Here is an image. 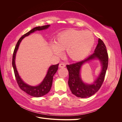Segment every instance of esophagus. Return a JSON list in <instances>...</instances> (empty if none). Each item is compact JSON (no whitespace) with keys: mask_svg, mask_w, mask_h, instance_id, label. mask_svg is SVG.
<instances>
[{"mask_svg":"<svg viewBox=\"0 0 122 122\" xmlns=\"http://www.w3.org/2000/svg\"><path fill=\"white\" fill-rule=\"evenodd\" d=\"M59 68H64V67L66 66V65H65V64H64L63 63H61L60 64H59Z\"/></svg>","mask_w":122,"mask_h":122,"instance_id":"esophagus-1","label":"esophagus"}]
</instances>
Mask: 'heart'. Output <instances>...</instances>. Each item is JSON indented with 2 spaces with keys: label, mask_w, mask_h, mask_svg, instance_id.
Returning <instances> with one entry per match:
<instances>
[{
  "label": "heart",
  "mask_w": 122,
  "mask_h": 122,
  "mask_svg": "<svg viewBox=\"0 0 122 122\" xmlns=\"http://www.w3.org/2000/svg\"><path fill=\"white\" fill-rule=\"evenodd\" d=\"M94 43V38L91 32L70 29L59 35L51 47L56 55H60V51L66 50L69 58L77 61L89 54Z\"/></svg>",
  "instance_id": "b5f03b06"
}]
</instances>
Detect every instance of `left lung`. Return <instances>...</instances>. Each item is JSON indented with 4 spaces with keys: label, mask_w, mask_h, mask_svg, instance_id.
<instances>
[{
    "label": "left lung",
    "mask_w": 122,
    "mask_h": 122,
    "mask_svg": "<svg viewBox=\"0 0 122 122\" xmlns=\"http://www.w3.org/2000/svg\"><path fill=\"white\" fill-rule=\"evenodd\" d=\"M97 58L101 62L102 70L93 84H85L82 82L80 76L81 66L85 63ZM108 56L106 46L103 41L98 39V44L94 52L92 54L84 60L66 65L69 75L68 84L72 94L78 97L86 98L91 97L97 93L104 82L108 66Z\"/></svg>",
    "instance_id": "left-lung-1"
}]
</instances>
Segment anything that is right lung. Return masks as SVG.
Wrapping results in <instances>:
<instances>
[{"instance_id":"obj_1","label":"right lung","mask_w":122,"mask_h":122,"mask_svg":"<svg viewBox=\"0 0 122 122\" xmlns=\"http://www.w3.org/2000/svg\"><path fill=\"white\" fill-rule=\"evenodd\" d=\"M49 27H50V25H46L41 27L40 26L35 27L34 28H33V29L31 30L30 31H29V32L25 33L24 35H23L22 37L19 39V40L18 41L17 45L15 46L14 53H13L12 65L13 66V68H14L15 79H16V81L18 85H19L20 89L24 91L25 93H27L28 94L36 97H42V96L47 94V93L50 91L51 88L52 84L53 77L54 76V75L55 74V73L56 72L57 70H58L59 64H56V65H52L49 67L48 70L47 74H46L45 79H43V81L41 82L39 85H37V86H32L25 83L19 76L15 64V54H16L17 51L18 50V48H19L20 42H21L22 40L25 37H27V36H29L31 33L34 32L36 31L45 30L47 29Z\"/></svg>"}]
</instances>
